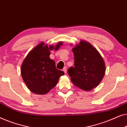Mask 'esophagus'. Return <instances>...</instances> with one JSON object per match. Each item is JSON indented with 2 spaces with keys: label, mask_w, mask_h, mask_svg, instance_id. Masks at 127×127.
Returning <instances> with one entry per match:
<instances>
[{
  "label": "esophagus",
  "mask_w": 127,
  "mask_h": 127,
  "mask_svg": "<svg viewBox=\"0 0 127 127\" xmlns=\"http://www.w3.org/2000/svg\"><path fill=\"white\" fill-rule=\"evenodd\" d=\"M63 71H64V72L65 73V74H66V73H67V67H64V68L63 69Z\"/></svg>",
  "instance_id": "34e87169"
}]
</instances>
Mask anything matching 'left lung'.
Instances as JSON below:
<instances>
[{
  "label": "left lung",
  "mask_w": 127,
  "mask_h": 127,
  "mask_svg": "<svg viewBox=\"0 0 127 127\" xmlns=\"http://www.w3.org/2000/svg\"><path fill=\"white\" fill-rule=\"evenodd\" d=\"M74 65L68 70L71 81L84 91H91L102 81L105 73L102 57L90 42L81 40L72 48Z\"/></svg>",
  "instance_id": "left-lung-1"
}]
</instances>
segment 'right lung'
<instances>
[{"label": "right lung", "instance_id": "1", "mask_svg": "<svg viewBox=\"0 0 127 127\" xmlns=\"http://www.w3.org/2000/svg\"><path fill=\"white\" fill-rule=\"evenodd\" d=\"M59 42L48 46L44 42L33 48L23 61L21 68L22 79L28 88L34 94L44 95L56 86L63 71L56 68L55 62L49 58L50 50L55 51L63 45Z\"/></svg>", "mask_w": 127, "mask_h": 127}]
</instances>
